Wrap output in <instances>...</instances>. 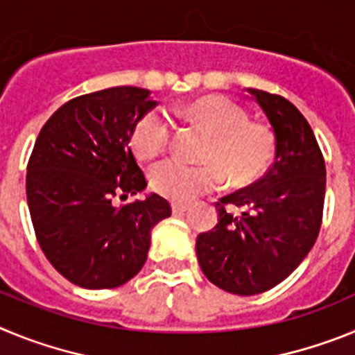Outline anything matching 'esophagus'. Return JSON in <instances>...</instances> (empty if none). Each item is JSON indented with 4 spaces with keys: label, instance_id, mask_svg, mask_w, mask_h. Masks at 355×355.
<instances>
[{
    "label": "esophagus",
    "instance_id": "1",
    "mask_svg": "<svg viewBox=\"0 0 355 355\" xmlns=\"http://www.w3.org/2000/svg\"><path fill=\"white\" fill-rule=\"evenodd\" d=\"M188 209H190V206L188 205H178V202L172 205V213H174V215H183V213H187Z\"/></svg>",
    "mask_w": 355,
    "mask_h": 355
}]
</instances>
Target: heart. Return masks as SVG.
Masks as SVG:
<instances>
[{
	"mask_svg": "<svg viewBox=\"0 0 355 355\" xmlns=\"http://www.w3.org/2000/svg\"><path fill=\"white\" fill-rule=\"evenodd\" d=\"M187 115L213 135L205 165H190L178 158L165 159L150 171L156 192L175 202H192L215 192L224 183L249 187L266 172L274 158V133L263 124L249 122V114L227 97H200L187 106ZM174 122L163 110H150L135 124L131 142L140 158H155L171 144Z\"/></svg>",
	"mask_w": 355,
	"mask_h": 355,
	"instance_id": "heart-1",
	"label": "heart"
}]
</instances>
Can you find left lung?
I'll list each match as a JSON object with an SVG mask.
<instances>
[{"mask_svg": "<svg viewBox=\"0 0 355 355\" xmlns=\"http://www.w3.org/2000/svg\"><path fill=\"white\" fill-rule=\"evenodd\" d=\"M270 122L272 167L261 180L216 202L218 224L199 234L200 270L234 295H258L277 286L315 245L325 199V162L311 126L288 99L247 89ZM227 205L245 207L240 217Z\"/></svg>", "mask_w": 355, "mask_h": 355, "instance_id": "8db88e82", "label": "left lung"}]
</instances>
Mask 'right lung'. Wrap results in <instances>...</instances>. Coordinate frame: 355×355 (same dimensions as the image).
<instances>
[{"label": "right lung", "mask_w": 355, "mask_h": 355, "mask_svg": "<svg viewBox=\"0 0 355 355\" xmlns=\"http://www.w3.org/2000/svg\"><path fill=\"white\" fill-rule=\"evenodd\" d=\"M155 106L149 90L114 87L74 97L40 130L28 162V208L42 252L76 286L128 283L146 263L153 227L171 216L158 193L122 208L112 202L146 190L130 140Z\"/></svg>", "instance_id": "1"}]
</instances>
